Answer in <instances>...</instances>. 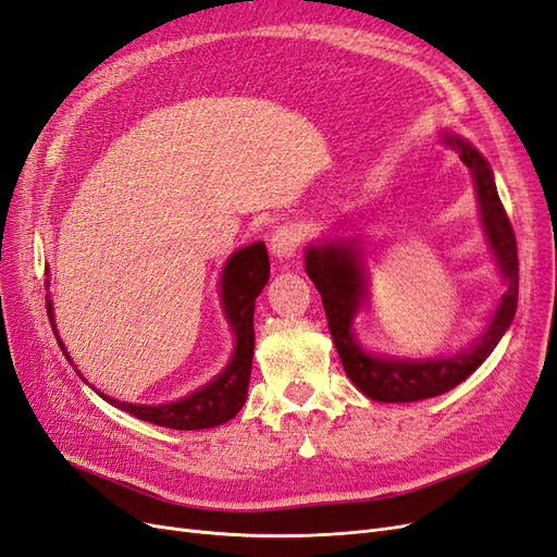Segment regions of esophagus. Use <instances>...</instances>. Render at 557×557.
Segmentation results:
<instances>
[{
  "instance_id": "1",
  "label": "esophagus",
  "mask_w": 557,
  "mask_h": 557,
  "mask_svg": "<svg viewBox=\"0 0 557 557\" xmlns=\"http://www.w3.org/2000/svg\"><path fill=\"white\" fill-rule=\"evenodd\" d=\"M301 239H305L301 227H297L293 223H285V225L276 227V232L272 234L269 248H272V252L278 260H288V258L295 256V250L301 246Z\"/></svg>"
}]
</instances>
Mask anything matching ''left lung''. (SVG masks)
I'll use <instances>...</instances> for the list:
<instances>
[{
	"label": "left lung",
	"instance_id": "1",
	"mask_svg": "<svg viewBox=\"0 0 557 557\" xmlns=\"http://www.w3.org/2000/svg\"><path fill=\"white\" fill-rule=\"evenodd\" d=\"M444 144L450 146L474 176L481 221L485 237L507 281V293L502 295L491 325L481 339L455 356L436 360H399L369 356L352 336V318L367 299V276L362 258L352 244L330 242L307 248V274L323 297L332 342L339 352L352 385L376 401H418L448 393L474 374L499 344L502 334L509 330L518 307V250L516 234L509 215L502 207L491 164L474 146L455 134H444Z\"/></svg>",
	"mask_w": 557,
	"mask_h": 557
}]
</instances>
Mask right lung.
<instances>
[{"label":"right lung","mask_w":557,"mask_h":557,"mask_svg":"<svg viewBox=\"0 0 557 557\" xmlns=\"http://www.w3.org/2000/svg\"><path fill=\"white\" fill-rule=\"evenodd\" d=\"M269 281V258L262 242L246 246L234 252L223 269V307L227 323L232 325L237 346H234L232 360L211 383L199 387L193 395L178 401L158 404H127L102 395L113 407L123 409L132 416H137L146 423L172 430H205L227 423L230 418L237 416L246 401L248 381H250V364H252V346H256V332H252V311H256V299ZM48 320L55 336V320H53V301L46 299ZM60 342V336H58ZM60 348L64 350L62 342ZM66 352V350H64Z\"/></svg>","instance_id":"add662e5"}]
</instances>
